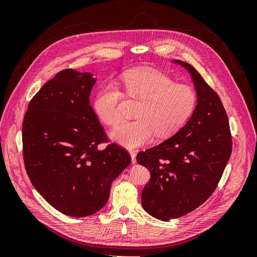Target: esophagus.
<instances>
[{"instance_id": "esophagus-1", "label": "esophagus", "mask_w": 257, "mask_h": 257, "mask_svg": "<svg viewBox=\"0 0 257 257\" xmlns=\"http://www.w3.org/2000/svg\"><path fill=\"white\" fill-rule=\"evenodd\" d=\"M130 156H131V159H132V164L134 165L137 163V160H136V153L135 151H130Z\"/></svg>"}]
</instances>
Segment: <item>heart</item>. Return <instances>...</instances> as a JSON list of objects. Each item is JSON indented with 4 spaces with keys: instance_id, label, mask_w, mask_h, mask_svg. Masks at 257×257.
Wrapping results in <instances>:
<instances>
[{
    "instance_id": "b5f03b06",
    "label": "heart",
    "mask_w": 257,
    "mask_h": 257,
    "mask_svg": "<svg viewBox=\"0 0 257 257\" xmlns=\"http://www.w3.org/2000/svg\"><path fill=\"white\" fill-rule=\"evenodd\" d=\"M122 92L112 86L103 87L94 99V110L106 125L114 127L123 119V99L140 101L137 120L119 125L110 138L119 146L135 149L157 139L178 132L194 112L196 93L191 86L175 84L166 74L155 69H137L123 74L119 81Z\"/></svg>"
}]
</instances>
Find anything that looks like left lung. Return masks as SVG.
Segmentation results:
<instances>
[{"mask_svg":"<svg viewBox=\"0 0 257 257\" xmlns=\"http://www.w3.org/2000/svg\"><path fill=\"white\" fill-rule=\"evenodd\" d=\"M172 61L191 74L196 108L176 134L137 156L151 174L142 193V205L164 221L182 217L207 200L232 150L228 118L219 95L191 64Z\"/></svg>","mask_w":257,"mask_h":257,"instance_id":"obj_1","label":"left lung"}]
</instances>
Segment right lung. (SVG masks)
Masks as SVG:
<instances>
[{"label": "right lung", "mask_w": 257, "mask_h": 257, "mask_svg": "<svg viewBox=\"0 0 257 257\" xmlns=\"http://www.w3.org/2000/svg\"><path fill=\"white\" fill-rule=\"evenodd\" d=\"M93 74L64 69L31 100L23 121L26 171L43 198L74 218L107 203L111 182L131 163L129 153L108 142L89 105Z\"/></svg>", "instance_id": "1"}]
</instances>
